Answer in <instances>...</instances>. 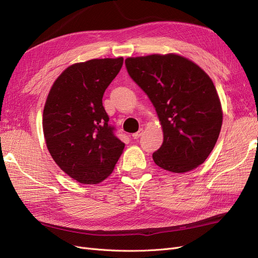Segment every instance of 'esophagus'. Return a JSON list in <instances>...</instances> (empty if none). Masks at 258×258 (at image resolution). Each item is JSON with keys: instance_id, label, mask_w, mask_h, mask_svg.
Masks as SVG:
<instances>
[{"instance_id": "1", "label": "esophagus", "mask_w": 258, "mask_h": 258, "mask_svg": "<svg viewBox=\"0 0 258 258\" xmlns=\"http://www.w3.org/2000/svg\"><path fill=\"white\" fill-rule=\"evenodd\" d=\"M143 132H144V129L141 128L138 132H136V134L132 135V138H134V139H139L140 137H141V136L143 135Z\"/></svg>"}]
</instances>
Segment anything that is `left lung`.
<instances>
[{"instance_id": "left-lung-1", "label": "left lung", "mask_w": 258, "mask_h": 258, "mask_svg": "<svg viewBox=\"0 0 258 258\" xmlns=\"http://www.w3.org/2000/svg\"><path fill=\"white\" fill-rule=\"evenodd\" d=\"M124 63L159 117L163 142L153 154L156 165L183 173L204 163L223 121L221 101L209 75L174 53L127 58Z\"/></svg>"}]
</instances>
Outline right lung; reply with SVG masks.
Masks as SVG:
<instances>
[{
  "instance_id": "add662e5",
  "label": "right lung",
  "mask_w": 258,
  "mask_h": 258,
  "mask_svg": "<svg viewBox=\"0 0 258 258\" xmlns=\"http://www.w3.org/2000/svg\"><path fill=\"white\" fill-rule=\"evenodd\" d=\"M123 59H92L66 69L54 81L43 112L46 145L62 171L82 184L112 173L124 144L108 123L102 98Z\"/></svg>"
}]
</instances>
